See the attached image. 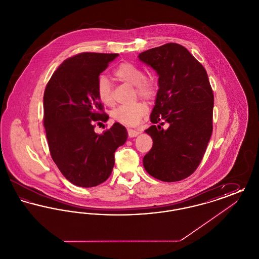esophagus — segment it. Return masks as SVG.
<instances>
[{"label":"esophagus","instance_id":"34e87169","mask_svg":"<svg viewBox=\"0 0 259 259\" xmlns=\"http://www.w3.org/2000/svg\"><path fill=\"white\" fill-rule=\"evenodd\" d=\"M127 133H128V137H129V138H134V137H137V136L140 134L139 131L134 130V129H128V130H127Z\"/></svg>","mask_w":259,"mask_h":259}]
</instances>
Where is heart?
Instances as JSON below:
<instances>
[{
  "mask_svg": "<svg viewBox=\"0 0 259 259\" xmlns=\"http://www.w3.org/2000/svg\"><path fill=\"white\" fill-rule=\"evenodd\" d=\"M113 75L120 81L135 87L136 96L146 100H152L156 96L157 87L154 81L146 77L144 71L131 62L120 63L113 71ZM97 94L105 105H113L112 85L105 75L99 76ZM148 106L144 102H137L131 106H120L112 111V118L125 126H134L147 113Z\"/></svg>",
  "mask_w": 259,
  "mask_h": 259,
  "instance_id": "heart-1",
  "label": "heart"
}]
</instances>
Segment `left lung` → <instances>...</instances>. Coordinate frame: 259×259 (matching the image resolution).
Instances as JSON below:
<instances>
[{
  "label": "left lung",
  "mask_w": 259,
  "mask_h": 259,
  "mask_svg": "<svg viewBox=\"0 0 259 259\" xmlns=\"http://www.w3.org/2000/svg\"><path fill=\"white\" fill-rule=\"evenodd\" d=\"M139 59L159 75L150 114L153 125L146 130L153 144L144 167L162 182L185 180L197 169L212 132L213 93L208 74L185 47L174 42L144 51ZM165 122L169 124L166 131L160 128Z\"/></svg>",
  "instance_id": "8db88e82"
}]
</instances>
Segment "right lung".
<instances>
[{
  "label": "right lung",
  "mask_w": 259,
  "mask_h": 259,
  "mask_svg": "<svg viewBox=\"0 0 259 259\" xmlns=\"http://www.w3.org/2000/svg\"><path fill=\"white\" fill-rule=\"evenodd\" d=\"M116 53L81 52L62 63L44 94V126L52 159L73 185L93 187L111 176L114 152L127 140L115 123L102 134L96 124L107 122L97 94V80Z\"/></svg>",
  "instance_id": "right-lung-1"
}]
</instances>
